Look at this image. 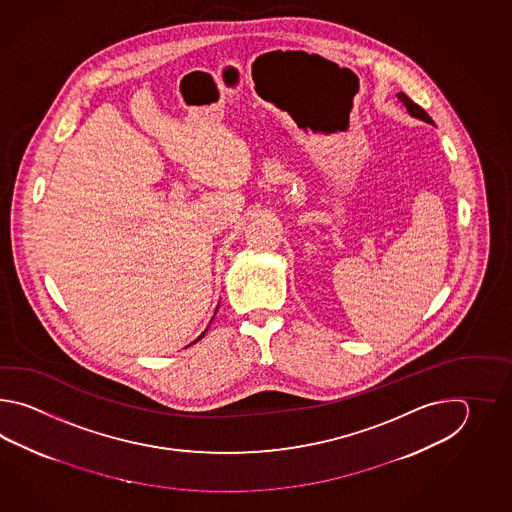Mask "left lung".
Masks as SVG:
<instances>
[{"label":"left lung","instance_id":"8db88e82","mask_svg":"<svg viewBox=\"0 0 512 512\" xmlns=\"http://www.w3.org/2000/svg\"><path fill=\"white\" fill-rule=\"evenodd\" d=\"M397 98L403 102L404 108H406V111H408L412 117L423 120V122H428V124H434V120L430 119V115L426 113L425 109L421 108V106H417L412 98L406 97L404 93H397Z\"/></svg>","mask_w":512,"mask_h":512}]
</instances>
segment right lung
Listing matches in <instances>:
<instances>
[{
	"label": "right lung",
	"mask_w": 512,
	"mask_h": 512,
	"mask_svg": "<svg viewBox=\"0 0 512 512\" xmlns=\"http://www.w3.org/2000/svg\"><path fill=\"white\" fill-rule=\"evenodd\" d=\"M218 309H219V304H218V307H216V313H218ZM216 313H214V316H216ZM214 316H212V320H214ZM212 320H210V322H212ZM208 331V327L207 329H205V331H203V333H201V335H199V337L196 338V340H194V342H190V344H188V346H185V348H190V346H192V344H196V342H199V340H201V338L205 337V333H207Z\"/></svg>",
	"instance_id": "1"
}]
</instances>
